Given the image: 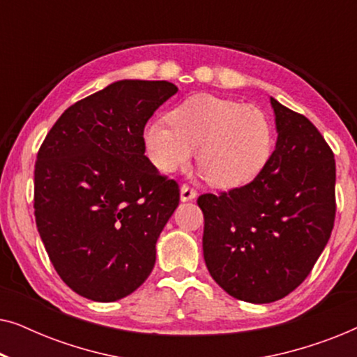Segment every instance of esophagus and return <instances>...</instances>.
<instances>
[{
	"label": "esophagus",
	"instance_id": "34e87169",
	"mask_svg": "<svg viewBox=\"0 0 357 357\" xmlns=\"http://www.w3.org/2000/svg\"><path fill=\"white\" fill-rule=\"evenodd\" d=\"M195 198H197V192L192 187H188V185H182L180 187V199L182 202H192Z\"/></svg>",
	"mask_w": 357,
	"mask_h": 357
}]
</instances>
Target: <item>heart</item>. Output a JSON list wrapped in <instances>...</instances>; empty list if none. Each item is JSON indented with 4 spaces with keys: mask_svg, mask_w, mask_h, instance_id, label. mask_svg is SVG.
<instances>
[{
    "mask_svg": "<svg viewBox=\"0 0 357 357\" xmlns=\"http://www.w3.org/2000/svg\"><path fill=\"white\" fill-rule=\"evenodd\" d=\"M169 125L144 128L149 159L162 172L198 167L218 188L245 185L265 169L273 151V128L260 109L211 94H197L169 112Z\"/></svg>",
    "mask_w": 357,
    "mask_h": 357,
    "instance_id": "1",
    "label": "heart"
}]
</instances>
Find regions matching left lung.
Listing matches in <instances>:
<instances>
[{"instance_id":"obj_1","label":"left lung","mask_w":357,"mask_h":357,"mask_svg":"<svg viewBox=\"0 0 357 357\" xmlns=\"http://www.w3.org/2000/svg\"><path fill=\"white\" fill-rule=\"evenodd\" d=\"M270 102L278 139L265 169L241 188L198 198L209 275L252 304L280 301L309 276L336 211L330 146L309 119Z\"/></svg>"}]
</instances>
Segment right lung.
Listing matches in <instances>:
<instances>
[{
  "instance_id": "obj_1",
  "label": "right lung",
  "mask_w": 357,
  "mask_h": 357,
  "mask_svg": "<svg viewBox=\"0 0 357 357\" xmlns=\"http://www.w3.org/2000/svg\"><path fill=\"white\" fill-rule=\"evenodd\" d=\"M178 87L121 79L63 112L37 154L36 222L52 265L76 294L114 302L153 271L178 185L144 155V126Z\"/></svg>"
}]
</instances>
